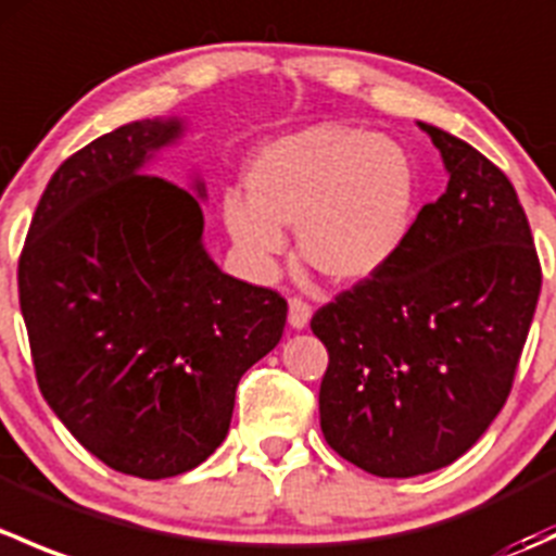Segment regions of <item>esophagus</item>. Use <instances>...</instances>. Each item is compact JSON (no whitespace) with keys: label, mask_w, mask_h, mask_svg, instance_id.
Segmentation results:
<instances>
[{"label":"esophagus","mask_w":556,"mask_h":556,"mask_svg":"<svg viewBox=\"0 0 556 556\" xmlns=\"http://www.w3.org/2000/svg\"><path fill=\"white\" fill-rule=\"evenodd\" d=\"M312 319V306L301 299L288 301V323L293 330H304Z\"/></svg>","instance_id":"esophagus-1"}]
</instances>
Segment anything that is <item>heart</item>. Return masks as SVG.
<instances>
[{
	"instance_id": "heart-1",
	"label": "heart",
	"mask_w": 556,
	"mask_h": 556,
	"mask_svg": "<svg viewBox=\"0 0 556 556\" xmlns=\"http://www.w3.org/2000/svg\"><path fill=\"white\" fill-rule=\"evenodd\" d=\"M242 195L223 199V223L257 274L285 252L295 228L299 255L336 285L382 274L417 220L419 174L412 153L390 137L350 126L285 134L252 155Z\"/></svg>"
}]
</instances>
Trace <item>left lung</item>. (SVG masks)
I'll return each mask as SVG.
<instances>
[{"label": "left lung", "instance_id": "left-lung-1", "mask_svg": "<svg viewBox=\"0 0 556 556\" xmlns=\"http://www.w3.org/2000/svg\"><path fill=\"white\" fill-rule=\"evenodd\" d=\"M450 174L395 261L312 317L328 350L319 428L352 465L412 479L463 457L501 414L527 341L541 263L508 177L417 123Z\"/></svg>", "mask_w": 556, "mask_h": 556}]
</instances>
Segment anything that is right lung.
Here are the masks:
<instances>
[{"mask_svg": "<svg viewBox=\"0 0 556 556\" xmlns=\"http://www.w3.org/2000/svg\"><path fill=\"white\" fill-rule=\"evenodd\" d=\"M182 117L134 121L55 169L18 293L39 390L104 465L169 479L231 428L237 384L279 344L288 304L220 271L204 247L206 188L148 174Z\"/></svg>", "mask_w": 556, "mask_h": 556, "instance_id": "1", "label": "right lung"}]
</instances>
